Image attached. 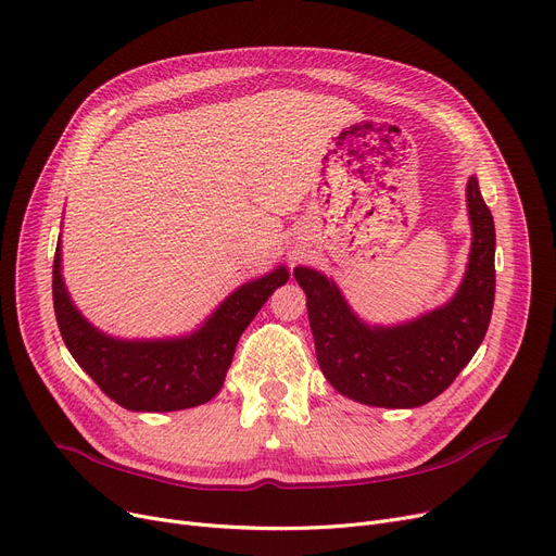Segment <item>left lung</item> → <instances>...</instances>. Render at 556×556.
Returning <instances> with one entry per match:
<instances>
[{
    "label": "left lung",
    "mask_w": 556,
    "mask_h": 556,
    "mask_svg": "<svg viewBox=\"0 0 556 556\" xmlns=\"http://www.w3.org/2000/svg\"><path fill=\"white\" fill-rule=\"evenodd\" d=\"M466 204L473 243L455 298L405 325H365L333 279L295 268L319 369L340 394L376 407H417L440 396L478 352L495 295V227L476 175Z\"/></svg>",
    "instance_id": "1"
}]
</instances>
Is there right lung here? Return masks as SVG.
Here are the masks:
<instances>
[{
  "label": "right lung",
  "instance_id": "add662e5",
  "mask_svg": "<svg viewBox=\"0 0 556 556\" xmlns=\"http://www.w3.org/2000/svg\"><path fill=\"white\" fill-rule=\"evenodd\" d=\"M288 281L279 266L266 277L243 283L185 338L119 340L94 329L67 295L61 273V239L53 258V311L58 329L74 361L92 381L126 410L173 413L214 399L231 365L241 333Z\"/></svg>",
  "mask_w": 556,
  "mask_h": 556
}]
</instances>
